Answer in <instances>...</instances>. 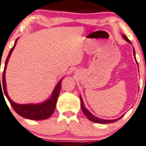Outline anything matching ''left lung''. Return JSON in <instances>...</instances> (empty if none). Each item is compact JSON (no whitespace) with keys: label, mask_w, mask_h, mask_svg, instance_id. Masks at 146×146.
Returning a JSON list of instances; mask_svg holds the SVG:
<instances>
[{"label":"left lung","mask_w":146,"mask_h":146,"mask_svg":"<svg viewBox=\"0 0 146 146\" xmlns=\"http://www.w3.org/2000/svg\"><path fill=\"white\" fill-rule=\"evenodd\" d=\"M123 38L125 39V41H127V42L129 43V44H132L131 41H129V39H128V38L125 36V35H123ZM133 53H134V57H135V60H136L135 51H134V48H133ZM136 61H137V60H136ZM137 64H138V62H137ZM138 67H139V66H138ZM80 100H81V108H82V110L83 113H84V115H85V116H86V118H87L89 120H90L91 121H92V122H95V123H103V124H105V123H114V122H116V121H118V120L121 119V118L123 116H123H121V117H120L119 118H118V119H115V120L100 119V118H99L96 117V116H94V115H93L92 113H91V112L87 110V109H86L85 107H84V103H83L82 99L81 96H80Z\"/></svg>","instance_id":"left-lung-1"}]
</instances>
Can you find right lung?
<instances>
[{"label": "right lung", "instance_id": "add662e5", "mask_svg": "<svg viewBox=\"0 0 146 146\" xmlns=\"http://www.w3.org/2000/svg\"><path fill=\"white\" fill-rule=\"evenodd\" d=\"M17 44V40L15 41L14 46L12 48L9 52L7 59L5 61V64L4 70H3V80L2 82L1 83V78H0V90L4 91L6 97L9 100V103L12 105V108L14 110L17 112L19 116H22L25 118H28V119L31 120H44L46 118H48L53 113L56 107V102H57V98H58L59 94H60V89H61V83L62 80L59 82L58 84L55 86V89H54L53 92H52V96L50 98L46 100V102H43V103L39 104V105H19V104L15 103L9 98L8 96L7 91H6V83H5V68L7 66V64L9 60V57L12 53V50H13L14 46H16ZM3 92V91H2Z\"/></svg>", "mask_w": 146, "mask_h": 146}]
</instances>
